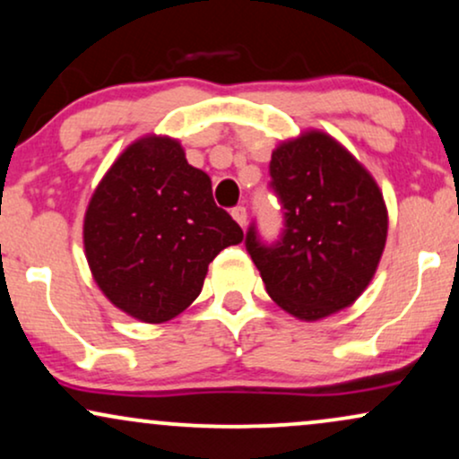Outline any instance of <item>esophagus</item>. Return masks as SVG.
<instances>
[{
  "label": "esophagus",
  "mask_w": 459,
  "mask_h": 459,
  "mask_svg": "<svg viewBox=\"0 0 459 459\" xmlns=\"http://www.w3.org/2000/svg\"><path fill=\"white\" fill-rule=\"evenodd\" d=\"M233 218H235V222L239 224V226H246L247 224V212H246V207H235L233 212Z\"/></svg>",
  "instance_id": "34e87169"
}]
</instances>
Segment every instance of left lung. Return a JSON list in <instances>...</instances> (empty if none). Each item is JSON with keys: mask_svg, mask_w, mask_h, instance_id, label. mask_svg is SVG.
Segmentation results:
<instances>
[{"mask_svg": "<svg viewBox=\"0 0 459 459\" xmlns=\"http://www.w3.org/2000/svg\"><path fill=\"white\" fill-rule=\"evenodd\" d=\"M273 190L286 230L266 247L249 229L246 247L269 297L303 322L347 309L368 288L387 239V207L367 167L320 129L280 142Z\"/></svg>", "mask_w": 459, "mask_h": 459, "instance_id": "8db88e82", "label": "left lung"}]
</instances>
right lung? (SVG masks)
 <instances>
[{"mask_svg": "<svg viewBox=\"0 0 459 459\" xmlns=\"http://www.w3.org/2000/svg\"><path fill=\"white\" fill-rule=\"evenodd\" d=\"M82 241L109 303L139 322L162 324L193 305L207 266L241 243L243 230L216 205L210 176L188 165L182 143L148 133L97 184Z\"/></svg>", "mask_w": 459, "mask_h": 459, "instance_id": "obj_1", "label": "right lung"}]
</instances>
